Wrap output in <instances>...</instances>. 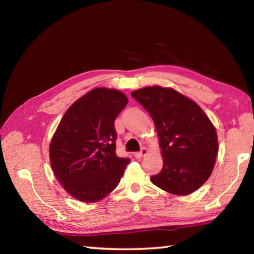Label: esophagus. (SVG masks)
Wrapping results in <instances>:
<instances>
[{
  "label": "esophagus",
  "instance_id": "1",
  "mask_svg": "<svg viewBox=\"0 0 254 254\" xmlns=\"http://www.w3.org/2000/svg\"><path fill=\"white\" fill-rule=\"evenodd\" d=\"M148 153H149V150L147 148H142V149H141L140 152H135L134 153V157L137 158V159H140V158H142L144 156H147Z\"/></svg>",
  "mask_w": 254,
  "mask_h": 254
}]
</instances>
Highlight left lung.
<instances>
[{"label": "left lung", "mask_w": 254, "mask_h": 254, "mask_svg": "<svg viewBox=\"0 0 254 254\" xmlns=\"http://www.w3.org/2000/svg\"><path fill=\"white\" fill-rule=\"evenodd\" d=\"M154 122L163 160L151 183L186 196L207 182L218 152L216 128L201 107L170 87L147 86L131 93Z\"/></svg>", "instance_id": "left-lung-1"}]
</instances>
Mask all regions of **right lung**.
Here are the masks:
<instances>
[{
    "mask_svg": "<svg viewBox=\"0 0 254 254\" xmlns=\"http://www.w3.org/2000/svg\"><path fill=\"white\" fill-rule=\"evenodd\" d=\"M127 102L118 89L97 87L72 103L60 120L49 144L50 165L75 199L95 203L121 180L130 159L115 152L114 121Z\"/></svg>",
    "mask_w": 254,
    "mask_h": 254,
    "instance_id": "obj_1",
    "label": "right lung"
}]
</instances>
